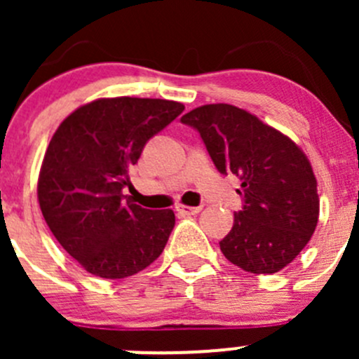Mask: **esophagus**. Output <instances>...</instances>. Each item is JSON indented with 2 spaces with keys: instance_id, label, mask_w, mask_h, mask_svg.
<instances>
[{
  "instance_id": "34e87169",
  "label": "esophagus",
  "mask_w": 359,
  "mask_h": 359,
  "mask_svg": "<svg viewBox=\"0 0 359 359\" xmlns=\"http://www.w3.org/2000/svg\"><path fill=\"white\" fill-rule=\"evenodd\" d=\"M177 212L180 215H196V213L201 212V206H184V205H177Z\"/></svg>"
}]
</instances>
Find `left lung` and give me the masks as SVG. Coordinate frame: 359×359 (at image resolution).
<instances>
[{
    "label": "left lung",
    "mask_w": 359,
    "mask_h": 359,
    "mask_svg": "<svg viewBox=\"0 0 359 359\" xmlns=\"http://www.w3.org/2000/svg\"><path fill=\"white\" fill-rule=\"evenodd\" d=\"M200 133L220 173L241 179L233 229L220 241L229 262L253 274L287 267L309 243L320 215L311 163L293 140L229 104H208L180 118Z\"/></svg>",
    "instance_id": "8db88e82"
}]
</instances>
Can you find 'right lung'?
I'll return each instance as SVG.
<instances>
[{"label":"right lung","instance_id":"obj_1","mask_svg":"<svg viewBox=\"0 0 359 359\" xmlns=\"http://www.w3.org/2000/svg\"><path fill=\"white\" fill-rule=\"evenodd\" d=\"M182 111L173 100L99 99L69 114L53 133L38 201L57 241L93 276H132L161 255L175 213L142 208L123 189L147 140Z\"/></svg>","mask_w":359,"mask_h":359}]
</instances>
